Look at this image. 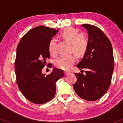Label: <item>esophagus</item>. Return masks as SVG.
Masks as SVG:
<instances>
[{
  "label": "esophagus",
  "instance_id": "esophagus-1",
  "mask_svg": "<svg viewBox=\"0 0 123 123\" xmlns=\"http://www.w3.org/2000/svg\"><path fill=\"white\" fill-rule=\"evenodd\" d=\"M70 73V72L69 71H64V74H65V75H68V74H69Z\"/></svg>",
  "mask_w": 123,
  "mask_h": 123
}]
</instances>
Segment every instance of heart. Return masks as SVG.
<instances>
[{"label":"heart","mask_w":123,"mask_h":123,"mask_svg":"<svg viewBox=\"0 0 123 123\" xmlns=\"http://www.w3.org/2000/svg\"><path fill=\"white\" fill-rule=\"evenodd\" d=\"M61 36L63 39L71 43V50L78 57H82L85 54L88 45V39L86 35L83 33L79 34L75 29L69 27L63 31ZM48 49L51 55L55 56L57 55L58 50L55 40L52 39L49 41ZM75 60L74 54L62 55L55 60L54 64L57 68L61 69L68 70L72 66Z\"/></svg>","instance_id":"heart-1"}]
</instances>
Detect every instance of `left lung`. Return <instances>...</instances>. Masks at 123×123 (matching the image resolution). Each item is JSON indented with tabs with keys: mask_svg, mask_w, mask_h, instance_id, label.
I'll use <instances>...</instances> for the list:
<instances>
[{
	"mask_svg": "<svg viewBox=\"0 0 123 123\" xmlns=\"http://www.w3.org/2000/svg\"><path fill=\"white\" fill-rule=\"evenodd\" d=\"M82 27L87 31L88 45L77 68L86 69V75L75 73L77 80L73 88L82 99L95 101L105 94L111 85L114 69L112 46L110 40L98 27L88 24H83Z\"/></svg>",
	"mask_w": 123,
	"mask_h": 123,
	"instance_id": "1",
	"label": "left lung"
}]
</instances>
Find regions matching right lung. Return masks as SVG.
Here are the masks:
<instances>
[{
    "label": "right lung",
    "mask_w": 123,
    "mask_h": 123,
    "mask_svg": "<svg viewBox=\"0 0 123 123\" xmlns=\"http://www.w3.org/2000/svg\"><path fill=\"white\" fill-rule=\"evenodd\" d=\"M58 30L38 26L23 36L16 50L15 62L16 82L20 91L29 101L43 104L53 98L55 83L63 77L62 70L53 68L49 75L42 73L46 59L50 58L49 41Z\"/></svg>",
    "instance_id": "add662e5"
}]
</instances>
